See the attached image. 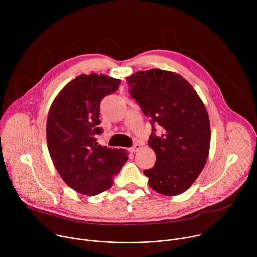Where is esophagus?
Returning a JSON list of instances; mask_svg holds the SVG:
<instances>
[{"mask_svg": "<svg viewBox=\"0 0 257 257\" xmlns=\"http://www.w3.org/2000/svg\"><path fill=\"white\" fill-rule=\"evenodd\" d=\"M140 148H141L140 144H137V143H136V144H134V145L132 146V148L129 149V152H130V153H135V152H137Z\"/></svg>", "mask_w": 257, "mask_h": 257, "instance_id": "obj_1", "label": "esophagus"}]
</instances>
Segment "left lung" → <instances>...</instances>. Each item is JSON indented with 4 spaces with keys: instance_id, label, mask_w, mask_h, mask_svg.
<instances>
[{
    "instance_id": "8db88e82",
    "label": "left lung",
    "mask_w": 257,
    "mask_h": 257,
    "mask_svg": "<svg viewBox=\"0 0 257 257\" xmlns=\"http://www.w3.org/2000/svg\"><path fill=\"white\" fill-rule=\"evenodd\" d=\"M130 95L149 117V145L157 156L144 170L152 189L167 196L186 191L203 170L209 152L210 124L206 108L181 75L161 69L138 71L127 78ZM159 124L162 134H155Z\"/></svg>"
}]
</instances>
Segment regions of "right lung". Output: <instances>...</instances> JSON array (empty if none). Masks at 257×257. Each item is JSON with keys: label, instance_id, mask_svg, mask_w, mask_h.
<instances>
[{"label": "right lung", "instance_id": "right-lung-1", "mask_svg": "<svg viewBox=\"0 0 257 257\" xmlns=\"http://www.w3.org/2000/svg\"><path fill=\"white\" fill-rule=\"evenodd\" d=\"M121 80L103 74H82L69 82L54 99L47 121L52 161L68 186L93 196L114 184L128 160V152L98 144L102 98L119 89Z\"/></svg>", "mask_w": 257, "mask_h": 257}]
</instances>
